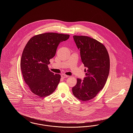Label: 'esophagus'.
<instances>
[{
	"instance_id": "1",
	"label": "esophagus",
	"mask_w": 133,
	"mask_h": 133,
	"mask_svg": "<svg viewBox=\"0 0 133 133\" xmlns=\"http://www.w3.org/2000/svg\"><path fill=\"white\" fill-rule=\"evenodd\" d=\"M69 76H67V75H61V77L62 78H67V77H68Z\"/></svg>"
}]
</instances>
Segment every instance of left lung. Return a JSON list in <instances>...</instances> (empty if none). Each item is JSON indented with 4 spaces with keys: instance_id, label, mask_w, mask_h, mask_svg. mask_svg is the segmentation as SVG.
<instances>
[{
    "instance_id": "left-lung-1",
    "label": "left lung",
    "mask_w": 133,
    "mask_h": 133,
    "mask_svg": "<svg viewBox=\"0 0 133 133\" xmlns=\"http://www.w3.org/2000/svg\"><path fill=\"white\" fill-rule=\"evenodd\" d=\"M73 38L86 73L83 80L77 78L72 92L80 100L87 101L95 98L105 86L109 74L110 58L105 46L95 39L77 35Z\"/></svg>"
}]
</instances>
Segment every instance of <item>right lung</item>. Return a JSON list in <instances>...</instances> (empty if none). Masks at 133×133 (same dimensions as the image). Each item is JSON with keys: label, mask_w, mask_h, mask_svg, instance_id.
I'll return each mask as SVG.
<instances>
[{"label": "right lung", "mask_w": 133, "mask_h": 133, "mask_svg": "<svg viewBox=\"0 0 133 133\" xmlns=\"http://www.w3.org/2000/svg\"><path fill=\"white\" fill-rule=\"evenodd\" d=\"M69 36L68 34L45 33L32 37L26 45L20 68L25 82L33 94L43 98L56 90L61 76L50 71L48 65L55 55L60 43Z\"/></svg>", "instance_id": "obj_1"}]
</instances>
